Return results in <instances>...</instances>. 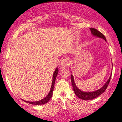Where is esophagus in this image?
Segmentation results:
<instances>
[{
	"instance_id": "34e87169",
	"label": "esophagus",
	"mask_w": 122,
	"mask_h": 122,
	"mask_svg": "<svg viewBox=\"0 0 122 122\" xmlns=\"http://www.w3.org/2000/svg\"><path fill=\"white\" fill-rule=\"evenodd\" d=\"M70 64V60L68 58H63L62 60H61V62H60V66L62 68H66L68 66H69V65Z\"/></svg>"
}]
</instances>
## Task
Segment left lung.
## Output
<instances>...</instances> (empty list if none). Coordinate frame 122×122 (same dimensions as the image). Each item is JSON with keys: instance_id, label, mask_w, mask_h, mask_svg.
<instances>
[{"instance_id": "left-lung-1", "label": "left lung", "mask_w": 122, "mask_h": 122, "mask_svg": "<svg viewBox=\"0 0 122 122\" xmlns=\"http://www.w3.org/2000/svg\"><path fill=\"white\" fill-rule=\"evenodd\" d=\"M90 30L91 31V33L92 35L95 36L97 37L102 38L103 39H104L105 41H106V38H105V36L102 34V33H101L100 31H99L98 30H97V29H93V28H90ZM71 82H72V85L73 87V90H74V92H75V95L80 99L82 100H92L95 99L97 97H99V95H101L102 93H103L105 91V90L107 88V86H108L109 84L110 79H111V75L110 76L108 80L107 81L105 84L102 88H101L100 89H98L97 91H95L93 92H83L82 91H81L80 89H79L77 88V86L75 85V82H74V76L72 75H71Z\"/></svg>"}]
</instances>
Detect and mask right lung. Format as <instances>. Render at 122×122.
Listing matches in <instances>:
<instances>
[{
	"label": "right lung",
	"instance_id": "obj_1",
	"mask_svg": "<svg viewBox=\"0 0 122 122\" xmlns=\"http://www.w3.org/2000/svg\"><path fill=\"white\" fill-rule=\"evenodd\" d=\"M58 72V69L56 68V70H55L54 73L53 74V78H52V85H51V89H50V91L49 93L47 95V97L46 98H44L43 99L40 100V101H36V102H29V101H24V100H23V101H24L25 102H27V103H30V104L32 105H44L45 103H47L48 101L50 100V99L51 98L52 95V92H53L54 90V84H55V82H56V77L57 76V74Z\"/></svg>",
	"mask_w": 122,
	"mask_h": 122
}]
</instances>
